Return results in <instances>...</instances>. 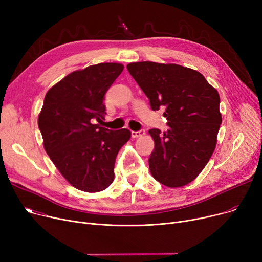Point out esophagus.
<instances>
[{
	"mask_svg": "<svg viewBox=\"0 0 262 262\" xmlns=\"http://www.w3.org/2000/svg\"><path fill=\"white\" fill-rule=\"evenodd\" d=\"M145 135V130L144 129H141V130H138V132H132V137L133 138H140V137L144 136Z\"/></svg>",
	"mask_w": 262,
	"mask_h": 262,
	"instance_id": "1",
	"label": "esophagus"
}]
</instances>
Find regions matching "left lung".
I'll return each mask as SVG.
<instances>
[{
  "label": "left lung",
  "mask_w": 262,
  "mask_h": 262,
  "mask_svg": "<svg viewBox=\"0 0 262 262\" xmlns=\"http://www.w3.org/2000/svg\"><path fill=\"white\" fill-rule=\"evenodd\" d=\"M127 70L149 100L153 110L164 109L168 130L152 128L155 142L148 158L157 182L183 187L194 181L208 163L222 123L220 95L200 72L175 63L140 61Z\"/></svg>",
  "instance_id": "1"
}]
</instances>
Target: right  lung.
<instances>
[{
  "label": "right lung",
  "instance_id": "1",
  "mask_svg": "<svg viewBox=\"0 0 262 262\" xmlns=\"http://www.w3.org/2000/svg\"><path fill=\"white\" fill-rule=\"evenodd\" d=\"M124 66L103 62L68 74L46 94L38 117L47 154L67 182L85 192H100L115 178L120 148L130 139L127 128L109 130L105 93Z\"/></svg>",
  "mask_w": 262,
  "mask_h": 262
}]
</instances>
